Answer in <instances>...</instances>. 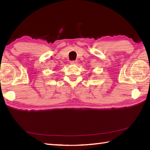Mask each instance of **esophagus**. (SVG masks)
I'll return each instance as SVG.
<instances>
[{
	"instance_id": "esophagus-1",
	"label": "esophagus",
	"mask_w": 150,
	"mask_h": 150,
	"mask_svg": "<svg viewBox=\"0 0 150 150\" xmlns=\"http://www.w3.org/2000/svg\"><path fill=\"white\" fill-rule=\"evenodd\" d=\"M77 63V60H72V61L70 62V64H76Z\"/></svg>"
}]
</instances>
